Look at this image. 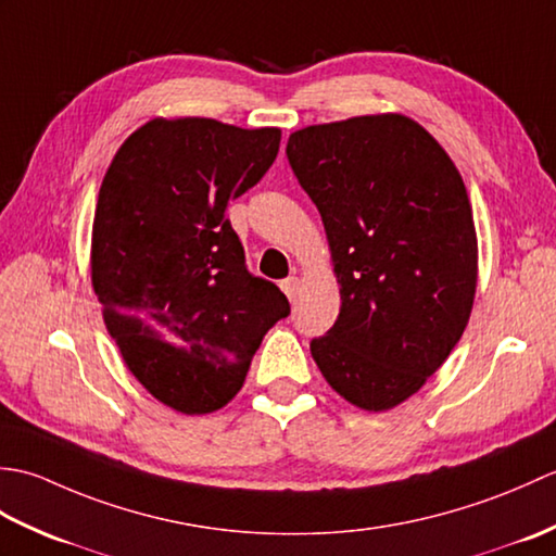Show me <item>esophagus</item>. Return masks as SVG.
<instances>
[{
    "mask_svg": "<svg viewBox=\"0 0 556 556\" xmlns=\"http://www.w3.org/2000/svg\"><path fill=\"white\" fill-rule=\"evenodd\" d=\"M281 291L287 293V299H289V301H296L299 291H301V279H299V277H289V279H285V281H281Z\"/></svg>",
    "mask_w": 556,
    "mask_h": 556,
    "instance_id": "1",
    "label": "esophagus"
}]
</instances>
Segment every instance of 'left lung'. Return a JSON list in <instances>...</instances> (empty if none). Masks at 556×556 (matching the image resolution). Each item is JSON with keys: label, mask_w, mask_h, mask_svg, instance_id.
Returning a JSON list of instances; mask_svg holds the SVG:
<instances>
[{"label": "left lung", "mask_w": 556, "mask_h": 556, "mask_svg": "<svg viewBox=\"0 0 556 556\" xmlns=\"http://www.w3.org/2000/svg\"><path fill=\"white\" fill-rule=\"evenodd\" d=\"M287 157L320 212L341 308L311 341L327 384L380 413L404 404L464 334L478 236L452 157L404 114L305 126Z\"/></svg>", "instance_id": "8db88e82"}]
</instances>
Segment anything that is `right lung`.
<instances>
[{
	"label": "right lung",
	"mask_w": 556,
	"mask_h": 556,
	"mask_svg": "<svg viewBox=\"0 0 556 556\" xmlns=\"http://www.w3.org/2000/svg\"><path fill=\"white\" fill-rule=\"evenodd\" d=\"M279 140L275 126L157 116L124 140L102 179L90 277L104 325L136 380L186 416L227 406L267 329L291 311L245 269L227 217Z\"/></svg>",
	"instance_id": "obj_1"
}]
</instances>
